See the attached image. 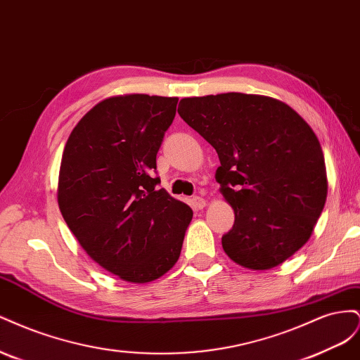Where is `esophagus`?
I'll return each mask as SVG.
<instances>
[{
    "mask_svg": "<svg viewBox=\"0 0 360 360\" xmlns=\"http://www.w3.org/2000/svg\"><path fill=\"white\" fill-rule=\"evenodd\" d=\"M191 205L193 207V209L201 210V209H204V207H205V200L201 198V197H193L191 200Z\"/></svg>",
    "mask_w": 360,
    "mask_h": 360,
    "instance_id": "obj_1",
    "label": "esophagus"
}]
</instances>
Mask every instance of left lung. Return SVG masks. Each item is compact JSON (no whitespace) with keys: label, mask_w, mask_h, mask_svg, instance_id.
I'll list each match as a JSON object with an SVG mask.
<instances>
[{"label":"left lung","mask_w":360,"mask_h":360,"mask_svg":"<svg viewBox=\"0 0 360 360\" xmlns=\"http://www.w3.org/2000/svg\"><path fill=\"white\" fill-rule=\"evenodd\" d=\"M179 114L221 160L216 181L234 210L222 248L234 263L269 270L309 240L328 197L323 150L287 103L243 93L184 97Z\"/></svg>","instance_id":"left-lung-1"}]
</instances>
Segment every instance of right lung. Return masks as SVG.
<instances>
[{
  "label": "right lung",
  "instance_id": "obj_1",
  "mask_svg": "<svg viewBox=\"0 0 360 360\" xmlns=\"http://www.w3.org/2000/svg\"><path fill=\"white\" fill-rule=\"evenodd\" d=\"M177 97L124 94L93 106L64 146L57 200L82 249L120 279L146 284L177 263L192 209L155 177Z\"/></svg>",
  "mask_w": 360,
  "mask_h": 360
}]
</instances>
